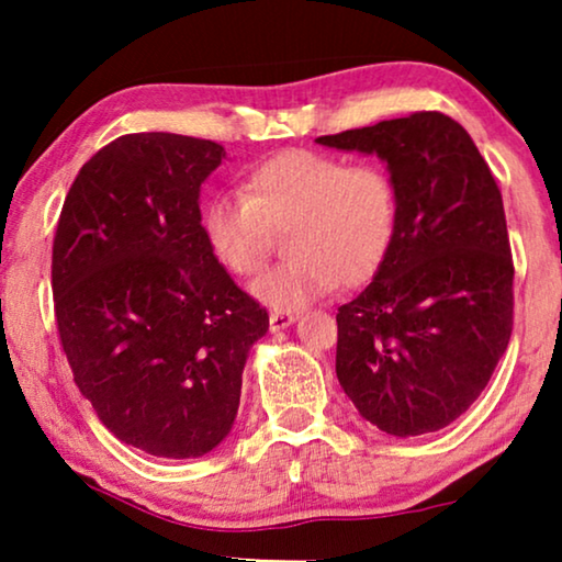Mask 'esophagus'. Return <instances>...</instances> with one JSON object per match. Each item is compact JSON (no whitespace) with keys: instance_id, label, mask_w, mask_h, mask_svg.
<instances>
[{"instance_id":"34e87169","label":"esophagus","mask_w":562,"mask_h":562,"mask_svg":"<svg viewBox=\"0 0 562 562\" xmlns=\"http://www.w3.org/2000/svg\"><path fill=\"white\" fill-rule=\"evenodd\" d=\"M291 322H294V312H281L276 310L271 312V317H268V325H271V333H279V329H286Z\"/></svg>"}]
</instances>
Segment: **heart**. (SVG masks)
<instances>
[{
    "instance_id": "heart-1",
    "label": "heart",
    "mask_w": 562,
    "mask_h": 562,
    "mask_svg": "<svg viewBox=\"0 0 562 562\" xmlns=\"http://www.w3.org/2000/svg\"><path fill=\"white\" fill-rule=\"evenodd\" d=\"M396 225L398 191L386 168L314 150L279 153L245 173L243 194H214L202 206L212 256L240 279L263 268L273 233L289 227L291 258L252 283V296L273 310L371 279Z\"/></svg>"
}]
</instances>
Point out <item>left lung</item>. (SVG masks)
<instances>
[{"instance_id":"1","label":"left lung","mask_w":562,"mask_h":562,"mask_svg":"<svg viewBox=\"0 0 562 562\" xmlns=\"http://www.w3.org/2000/svg\"><path fill=\"white\" fill-rule=\"evenodd\" d=\"M317 143L375 153L398 191L389 256L337 310V381L381 432H437L481 396L512 337L514 263L502 191L471 135L442 112Z\"/></svg>"}]
</instances>
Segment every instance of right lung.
Masks as SVG:
<instances>
[{"instance_id": "right-lung-1", "label": "right lung", "mask_w": 562, "mask_h": 562, "mask_svg": "<svg viewBox=\"0 0 562 562\" xmlns=\"http://www.w3.org/2000/svg\"><path fill=\"white\" fill-rule=\"evenodd\" d=\"M220 143L122 135L81 166L53 240V304L74 381L102 425L156 458L233 429L268 312L212 256L199 189Z\"/></svg>"}]
</instances>
